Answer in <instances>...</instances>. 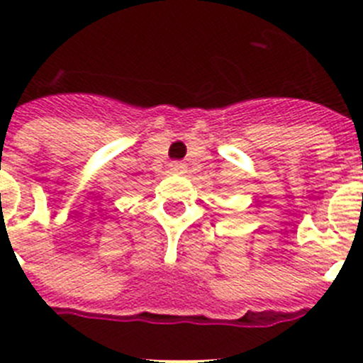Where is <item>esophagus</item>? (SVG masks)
<instances>
[{
	"label": "esophagus",
	"instance_id": "esophagus-1",
	"mask_svg": "<svg viewBox=\"0 0 363 363\" xmlns=\"http://www.w3.org/2000/svg\"><path fill=\"white\" fill-rule=\"evenodd\" d=\"M170 172H174V174H184L186 164L182 161H172L170 162Z\"/></svg>",
	"mask_w": 363,
	"mask_h": 363
}]
</instances>
